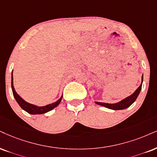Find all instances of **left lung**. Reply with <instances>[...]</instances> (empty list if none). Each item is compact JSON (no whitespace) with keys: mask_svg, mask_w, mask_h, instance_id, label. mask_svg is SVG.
Instances as JSON below:
<instances>
[{"mask_svg":"<svg viewBox=\"0 0 157 157\" xmlns=\"http://www.w3.org/2000/svg\"><path fill=\"white\" fill-rule=\"evenodd\" d=\"M143 80H144V78H143V76H142V82H141V84L140 85V86H139V87L135 91L134 93L131 94L130 96L126 98L125 99L122 100L121 101L117 102V103H113V104L105 103V102H95V103L98 104V105L104 106V107L109 108V109H112V110L125 109V108L129 107V106L132 105L133 102L136 100L137 98H138L139 94H140L141 88H142Z\"/></svg>","mask_w":157,"mask_h":157,"instance_id":"8db88e82","label":"left lung"}]
</instances>
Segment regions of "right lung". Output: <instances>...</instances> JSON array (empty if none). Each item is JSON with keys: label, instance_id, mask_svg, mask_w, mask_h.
I'll return each mask as SVG.
<instances>
[{"label": "right lung", "instance_id": "add662e5", "mask_svg": "<svg viewBox=\"0 0 157 157\" xmlns=\"http://www.w3.org/2000/svg\"><path fill=\"white\" fill-rule=\"evenodd\" d=\"M11 89H12L13 97H14L16 101L18 102L19 106H20L24 111L28 112V113H30V114H43V113H46V112L52 111L53 108L57 107V106L60 103L62 98H63V96H62L61 98L57 100V101H56L55 102H53V103L52 104L46 105L45 106H37V105H33V104L29 103V102H26L25 100H23L22 98L17 93L16 91H15L14 87H13V85L12 73H11Z\"/></svg>", "mask_w": 157, "mask_h": 157}]
</instances>
